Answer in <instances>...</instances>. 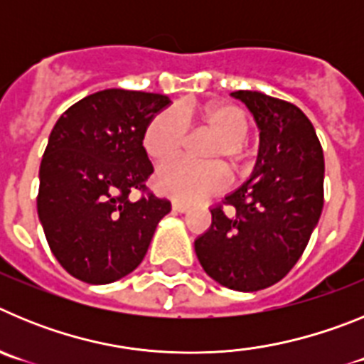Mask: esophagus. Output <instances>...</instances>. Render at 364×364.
Returning <instances> with one entry per match:
<instances>
[{"instance_id": "34e87169", "label": "esophagus", "mask_w": 364, "mask_h": 364, "mask_svg": "<svg viewBox=\"0 0 364 364\" xmlns=\"http://www.w3.org/2000/svg\"><path fill=\"white\" fill-rule=\"evenodd\" d=\"M171 208H173V210H175V211H178V213H186V211H189V208H191V205L186 204V202L173 200V202H171Z\"/></svg>"}]
</instances>
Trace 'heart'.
Returning a JSON list of instances; mask_svg holds the SVG:
<instances>
[{
	"label": "heart",
	"mask_w": 364,
	"mask_h": 364,
	"mask_svg": "<svg viewBox=\"0 0 364 364\" xmlns=\"http://www.w3.org/2000/svg\"><path fill=\"white\" fill-rule=\"evenodd\" d=\"M189 125L197 131L213 134L205 146V164L173 162L160 167L154 184L160 193L180 200L197 198L226 188L228 173L220 164H228L233 173L246 171V136L250 122L246 112L235 104L204 105V107H167L156 112L144 131V149L156 164L176 159L189 140Z\"/></svg>",
	"instance_id": "obj_1"
}]
</instances>
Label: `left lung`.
I'll return each instance as SVG.
<instances>
[{"mask_svg":"<svg viewBox=\"0 0 364 364\" xmlns=\"http://www.w3.org/2000/svg\"><path fill=\"white\" fill-rule=\"evenodd\" d=\"M260 129L259 159L246 184L211 208V228L195 240L204 272L237 291L264 290L302 255L323 211L324 156L297 105L235 91Z\"/></svg>","mask_w":364,"mask_h":364,"instance_id":"1","label":"left lung"}]
</instances>
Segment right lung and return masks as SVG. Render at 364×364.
I'll list each match as a JSON object with an SVG mask.
<instances>
[{"mask_svg":"<svg viewBox=\"0 0 364 364\" xmlns=\"http://www.w3.org/2000/svg\"><path fill=\"white\" fill-rule=\"evenodd\" d=\"M169 105L159 92L105 89L58 118L40 166L38 217L50 252L73 277L109 284L144 260L160 218L171 211L146 182L151 118ZM133 191L143 193L131 201Z\"/></svg>","mask_w":364,"mask_h":364,"instance_id":"1","label":"right lung"}]
</instances>
